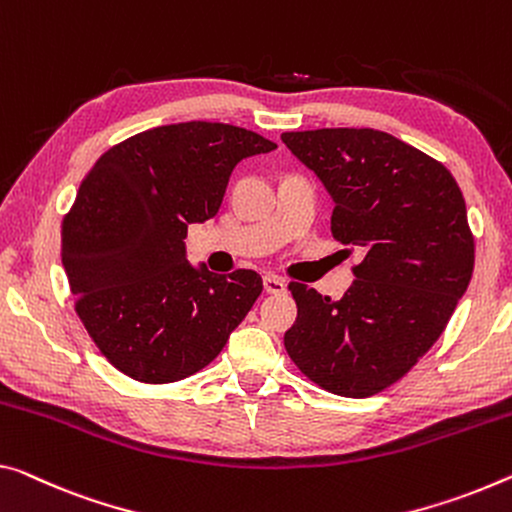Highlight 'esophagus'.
Instances as JSON below:
<instances>
[{
  "instance_id": "obj_1",
  "label": "esophagus",
  "mask_w": 512,
  "mask_h": 512,
  "mask_svg": "<svg viewBox=\"0 0 512 512\" xmlns=\"http://www.w3.org/2000/svg\"><path fill=\"white\" fill-rule=\"evenodd\" d=\"M263 288H265L267 295H279V293H283V290H286V281L279 279V277H270V274H267V277H263Z\"/></svg>"
}]
</instances>
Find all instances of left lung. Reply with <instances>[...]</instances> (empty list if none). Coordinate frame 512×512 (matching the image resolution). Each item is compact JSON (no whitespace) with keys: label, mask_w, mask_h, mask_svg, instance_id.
Instances as JSON below:
<instances>
[{"label":"left lung","mask_w":512,"mask_h":512,"mask_svg":"<svg viewBox=\"0 0 512 512\" xmlns=\"http://www.w3.org/2000/svg\"><path fill=\"white\" fill-rule=\"evenodd\" d=\"M334 199L332 235L361 247L341 300L290 281L297 320L283 336L295 366L329 393L368 398L435 345L474 272V235L442 162L373 128L283 132Z\"/></svg>","instance_id":"1"}]
</instances>
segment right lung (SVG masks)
<instances>
[{
    "label": "right lung",
    "mask_w": 512,
    "mask_h": 512,
    "mask_svg": "<svg viewBox=\"0 0 512 512\" xmlns=\"http://www.w3.org/2000/svg\"><path fill=\"white\" fill-rule=\"evenodd\" d=\"M277 144L229 123L144 130L109 148L61 222L75 311L114 368L144 384L206 368L263 290L254 270L229 277L185 258L187 224L222 206L235 164Z\"/></svg>",
    "instance_id": "right-lung-1"
}]
</instances>
